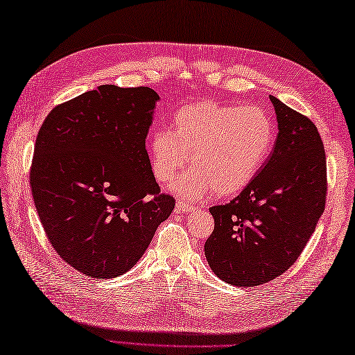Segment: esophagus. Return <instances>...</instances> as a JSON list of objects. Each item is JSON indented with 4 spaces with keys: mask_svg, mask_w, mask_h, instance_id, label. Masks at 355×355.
<instances>
[{
    "mask_svg": "<svg viewBox=\"0 0 355 355\" xmlns=\"http://www.w3.org/2000/svg\"><path fill=\"white\" fill-rule=\"evenodd\" d=\"M178 212H183V214H186V212H192V210H195L197 207L195 206H191L189 202H184V201H178L177 202V207H175Z\"/></svg>",
    "mask_w": 355,
    "mask_h": 355,
    "instance_id": "obj_1",
    "label": "esophagus"
}]
</instances>
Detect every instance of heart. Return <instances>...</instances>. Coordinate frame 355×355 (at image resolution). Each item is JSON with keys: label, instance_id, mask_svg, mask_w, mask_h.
<instances>
[{"label": "heart", "instance_id": "1", "mask_svg": "<svg viewBox=\"0 0 355 355\" xmlns=\"http://www.w3.org/2000/svg\"><path fill=\"white\" fill-rule=\"evenodd\" d=\"M275 137L273 120L258 107L212 101L184 105L173 114L171 130L150 134V169L158 182L168 183L191 155L195 168L186 171L172 191L184 198H201L214 189L230 197L252 183Z\"/></svg>", "mask_w": 355, "mask_h": 355}]
</instances>
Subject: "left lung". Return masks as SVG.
Returning <instances> with one entry per match:
<instances>
[{
    "instance_id": "8db88e82",
    "label": "left lung",
    "mask_w": 355,
    "mask_h": 355,
    "mask_svg": "<svg viewBox=\"0 0 355 355\" xmlns=\"http://www.w3.org/2000/svg\"><path fill=\"white\" fill-rule=\"evenodd\" d=\"M277 139L267 162L227 205L210 207L205 244L214 273L236 286L266 284L302 253L325 210L327 155L310 119L270 96Z\"/></svg>"
}]
</instances>
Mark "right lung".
Returning a JSON list of instances; mask_svg holds the SVG:
<instances>
[{
	"mask_svg": "<svg viewBox=\"0 0 355 355\" xmlns=\"http://www.w3.org/2000/svg\"><path fill=\"white\" fill-rule=\"evenodd\" d=\"M158 99L148 87L101 85L53 108L37 132L36 212L56 253L85 276L126 273L175 207L146 153Z\"/></svg>",
	"mask_w": 355,
	"mask_h": 355,
	"instance_id": "add662e5",
	"label": "right lung"
}]
</instances>
